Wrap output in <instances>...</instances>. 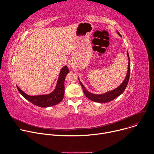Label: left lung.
<instances>
[{
    "mask_svg": "<svg viewBox=\"0 0 154 154\" xmlns=\"http://www.w3.org/2000/svg\"><path fill=\"white\" fill-rule=\"evenodd\" d=\"M118 33L121 36L120 33L118 32ZM128 58V71L127 73L126 77L122 83L115 90L111 91L109 92H108L106 93L103 94H93L92 93H90V92L88 91L86 89L85 86L82 85L80 80L79 79L80 83L82 87L83 91L85 95V96L88 98L89 99L91 100L92 101L96 102H99V103H105V102H108L113 100L117 97H118L119 95H121L125 90L127 85L128 84V80H129V77H130V58L128 55V53L127 52Z\"/></svg>",
    "mask_w": 154,
    "mask_h": 154,
    "instance_id": "left-lung-1",
    "label": "left lung"
}]
</instances>
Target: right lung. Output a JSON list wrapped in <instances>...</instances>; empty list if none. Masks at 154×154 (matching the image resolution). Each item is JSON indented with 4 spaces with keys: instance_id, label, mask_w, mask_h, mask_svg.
<instances>
[{
    "instance_id": "1",
    "label": "right lung",
    "mask_w": 154,
    "mask_h": 154,
    "mask_svg": "<svg viewBox=\"0 0 154 154\" xmlns=\"http://www.w3.org/2000/svg\"><path fill=\"white\" fill-rule=\"evenodd\" d=\"M69 72L67 66L63 67L60 73L55 90L51 94L30 96L26 94L17 86V88L24 98L33 104L40 107H48L55 105L60 103L63 99L64 94V80L66 75Z\"/></svg>"
}]
</instances>
